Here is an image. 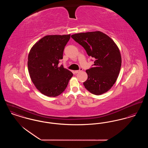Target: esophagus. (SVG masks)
Wrapping results in <instances>:
<instances>
[{
    "label": "esophagus",
    "instance_id": "34e87169",
    "mask_svg": "<svg viewBox=\"0 0 148 148\" xmlns=\"http://www.w3.org/2000/svg\"><path fill=\"white\" fill-rule=\"evenodd\" d=\"M83 71V69H82V68H80V69L78 70V71H74V73H75V74H77L78 73H79V72H80L81 71Z\"/></svg>",
    "mask_w": 148,
    "mask_h": 148
}]
</instances>
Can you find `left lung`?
<instances>
[{
    "instance_id": "left-lung-1",
    "label": "left lung",
    "mask_w": 148,
    "mask_h": 148,
    "mask_svg": "<svg viewBox=\"0 0 148 148\" xmlns=\"http://www.w3.org/2000/svg\"><path fill=\"white\" fill-rule=\"evenodd\" d=\"M71 37L81 45L87 54L95 59L92 67L87 69L85 88L92 94L101 95L115 83L121 65L119 49L113 40L99 32L80 33Z\"/></svg>"
}]
</instances>
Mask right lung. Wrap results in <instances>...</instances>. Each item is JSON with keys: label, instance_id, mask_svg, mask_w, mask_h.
Here are the masks:
<instances>
[{"label": "right lung", "instance_id": "right-lung-1", "mask_svg": "<svg viewBox=\"0 0 148 148\" xmlns=\"http://www.w3.org/2000/svg\"><path fill=\"white\" fill-rule=\"evenodd\" d=\"M71 35H47L36 42L29 53L28 67L32 81L39 92L50 97L61 94L73 74L58 64Z\"/></svg>", "mask_w": 148, "mask_h": 148}]
</instances>
